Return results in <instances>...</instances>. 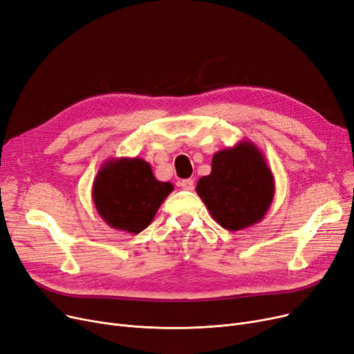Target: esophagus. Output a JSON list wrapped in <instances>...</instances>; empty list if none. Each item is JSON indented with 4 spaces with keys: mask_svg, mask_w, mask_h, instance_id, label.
<instances>
[{
    "mask_svg": "<svg viewBox=\"0 0 354 354\" xmlns=\"http://www.w3.org/2000/svg\"><path fill=\"white\" fill-rule=\"evenodd\" d=\"M179 187L185 191H194L195 185H194V180L192 179H183L179 182Z\"/></svg>",
    "mask_w": 354,
    "mask_h": 354,
    "instance_id": "esophagus-1",
    "label": "esophagus"
}]
</instances>
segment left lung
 I'll use <instances>...</instances> for the list:
<instances>
[{
  "label": "left lung",
  "mask_w": 354,
  "mask_h": 354,
  "mask_svg": "<svg viewBox=\"0 0 354 354\" xmlns=\"http://www.w3.org/2000/svg\"><path fill=\"white\" fill-rule=\"evenodd\" d=\"M196 194L222 228L239 231L264 218L275 183L261 151L241 140L214 155L211 174L198 180Z\"/></svg>",
  "instance_id": "1"
}]
</instances>
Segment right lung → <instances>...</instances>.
Segmentation results:
<instances>
[{
	"instance_id": "add662e5",
	"label": "right lung",
	"mask_w": 354,
	"mask_h": 354,
	"mask_svg": "<svg viewBox=\"0 0 354 354\" xmlns=\"http://www.w3.org/2000/svg\"><path fill=\"white\" fill-rule=\"evenodd\" d=\"M174 191L171 182L155 178L140 158L107 159L93 182L97 214L111 228L139 234L153 221L162 202Z\"/></svg>"
}]
</instances>
